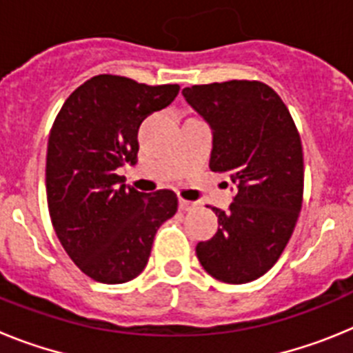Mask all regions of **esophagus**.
<instances>
[{
	"label": "esophagus",
	"mask_w": 353,
	"mask_h": 353,
	"mask_svg": "<svg viewBox=\"0 0 353 353\" xmlns=\"http://www.w3.org/2000/svg\"><path fill=\"white\" fill-rule=\"evenodd\" d=\"M179 207H180V210H192V208L196 207V203H192V201H187V199L180 198Z\"/></svg>",
	"instance_id": "34e87169"
}]
</instances>
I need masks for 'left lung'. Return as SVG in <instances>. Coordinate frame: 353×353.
<instances>
[{
  "instance_id": "obj_1",
  "label": "left lung",
  "mask_w": 353,
  "mask_h": 353,
  "mask_svg": "<svg viewBox=\"0 0 353 353\" xmlns=\"http://www.w3.org/2000/svg\"><path fill=\"white\" fill-rule=\"evenodd\" d=\"M182 93L212 129L210 170L236 185L226 212L212 208L219 230L196 245V254L215 279L251 283L272 269L297 224L301 136L281 97L260 81L194 84Z\"/></svg>"
}]
</instances>
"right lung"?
<instances>
[{"label":"right lung","mask_w":353,"mask_h":353,"mask_svg":"<svg viewBox=\"0 0 353 353\" xmlns=\"http://www.w3.org/2000/svg\"><path fill=\"white\" fill-rule=\"evenodd\" d=\"M179 84L101 74L70 93L52 123L46 189L52 228L81 272L120 285L148 263L159 226L173 217V191L139 192L117 173L138 161L141 121L179 95Z\"/></svg>","instance_id":"add662e5"}]
</instances>
